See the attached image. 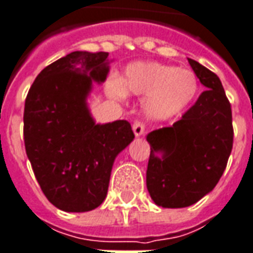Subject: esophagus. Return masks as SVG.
Listing matches in <instances>:
<instances>
[{
    "label": "esophagus",
    "instance_id": "34e87169",
    "mask_svg": "<svg viewBox=\"0 0 253 253\" xmlns=\"http://www.w3.org/2000/svg\"><path fill=\"white\" fill-rule=\"evenodd\" d=\"M132 131H134L135 136H141L142 134L145 132V125L139 121L134 122V125H132Z\"/></svg>",
    "mask_w": 253,
    "mask_h": 253
}]
</instances>
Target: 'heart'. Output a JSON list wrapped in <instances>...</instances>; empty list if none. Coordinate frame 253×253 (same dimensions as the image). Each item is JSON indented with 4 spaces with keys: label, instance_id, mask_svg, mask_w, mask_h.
I'll use <instances>...</instances> for the list:
<instances>
[{
    "label": "heart",
    "instance_id": "obj_1",
    "mask_svg": "<svg viewBox=\"0 0 253 253\" xmlns=\"http://www.w3.org/2000/svg\"><path fill=\"white\" fill-rule=\"evenodd\" d=\"M197 76L189 69L161 63H132L121 80L112 79L107 92L114 98L143 96V111L153 121L178 115L193 103L198 93Z\"/></svg>",
    "mask_w": 253,
    "mask_h": 253
}]
</instances>
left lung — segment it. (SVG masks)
<instances>
[{
	"label": "left lung",
	"instance_id": "8db88e82",
	"mask_svg": "<svg viewBox=\"0 0 253 253\" xmlns=\"http://www.w3.org/2000/svg\"><path fill=\"white\" fill-rule=\"evenodd\" d=\"M207 88L173 126L147 134L146 185L158 207L185 208L212 192L233 146L231 103L216 74L188 59Z\"/></svg>",
	"mask_w": 253,
	"mask_h": 253
}]
</instances>
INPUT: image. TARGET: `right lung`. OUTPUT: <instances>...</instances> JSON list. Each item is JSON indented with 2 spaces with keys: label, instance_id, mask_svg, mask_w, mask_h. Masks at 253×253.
Returning <instances> with one entry per match:
<instances>
[{
  "label": "right lung",
  "instance_id": "obj_1",
  "mask_svg": "<svg viewBox=\"0 0 253 253\" xmlns=\"http://www.w3.org/2000/svg\"><path fill=\"white\" fill-rule=\"evenodd\" d=\"M107 57L71 52L42 69L27 95V155L42 193L64 212H88L104 201L114 161L134 139L128 122L98 125L87 106L92 82L107 78Z\"/></svg>",
  "mask_w": 253,
  "mask_h": 253
}]
</instances>
